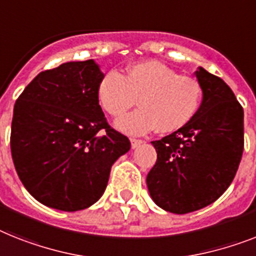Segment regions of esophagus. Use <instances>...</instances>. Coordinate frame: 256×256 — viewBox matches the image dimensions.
Segmentation results:
<instances>
[{
  "instance_id": "esophagus-1",
  "label": "esophagus",
  "mask_w": 256,
  "mask_h": 256,
  "mask_svg": "<svg viewBox=\"0 0 256 256\" xmlns=\"http://www.w3.org/2000/svg\"><path fill=\"white\" fill-rule=\"evenodd\" d=\"M144 141L142 140H136V138H130V146H132V149H137V148L140 146V145H142Z\"/></svg>"
}]
</instances>
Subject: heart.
<instances>
[{
    "label": "heart",
    "mask_w": 256,
    "mask_h": 256,
    "mask_svg": "<svg viewBox=\"0 0 256 256\" xmlns=\"http://www.w3.org/2000/svg\"><path fill=\"white\" fill-rule=\"evenodd\" d=\"M99 104L111 116H120L136 103L140 108L115 122L116 130L141 136L157 128L170 133L188 124L202 103V88L195 80L160 61L134 62L123 74L108 72L96 88Z\"/></svg>",
    "instance_id": "b5f03b06"
}]
</instances>
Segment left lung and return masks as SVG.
<instances>
[{
    "instance_id": "8db88e82",
    "label": "left lung",
    "mask_w": 256,
    "mask_h": 256,
    "mask_svg": "<svg viewBox=\"0 0 256 256\" xmlns=\"http://www.w3.org/2000/svg\"><path fill=\"white\" fill-rule=\"evenodd\" d=\"M195 74L202 104L188 124L152 141L157 162L146 176L153 202L176 214L216 202L233 182L244 153V108L234 92L204 68Z\"/></svg>"
}]
</instances>
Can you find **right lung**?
<instances>
[{
  "instance_id": "add662e5",
  "label": "right lung",
  "mask_w": 256,
  "mask_h": 256,
  "mask_svg": "<svg viewBox=\"0 0 256 256\" xmlns=\"http://www.w3.org/2000/svg\"><path fill=\"white\" fill-rule=\"evenodd\" d=\"M104 77L94 60L42 72L14 106L10 146L30 195L74 212L100 199L111 166L130 142L107 124L96 88Z\"/></svg>"
}]
</instances>
